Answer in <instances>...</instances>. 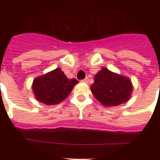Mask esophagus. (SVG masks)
Wrapping results in <instances>:
<instances>
[{
	"label": "esophagus",
	"instance_id": "esophagus-1",
	"mask_svg": "<svg viewBox=\"0 0 160 160\" xmlns=\"http://www.w3.org/2000/svg\"><path fill=\"white\" fill-rule=\"evenodd\" d=\"M82 81H83V82H85V83H87L88 81H89V78H88V77H86V78H85V79H84V80H83Z\"/></svg>",
	"mask_w": 160,
	"mask_h": 160
}]
</instances>
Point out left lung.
<instances>
[{"mask_svg":"<svg viewBox=\"0 0 160 160\" xmlns=\"http://www.w3.org/2000/svg\"><path fill=\"white\" fill-rule=\"evenodd\" d=\"M131 81L128 78L102 68L95 75L90 90L96 99L105 106H116L126 102L132 91Z\"/></svg>","mask_w":160,"mask_h":160,"instance_id":"left-lung-1","label":"left lung"}]
</instances>
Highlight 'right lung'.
<instances>
[{
  "label": "right lung",
  "mask_w": 160,
  "mask_h": 160,
  "mask_svg": "<svg viewBox=\"0 0 160 160\" xmlns=\"http://www.w3.org/2000/svg\"><path fill=\"white\" fill-rule=\"evenodd\" d=\"M78 83L75 79H68L61 69L57 68L33 81V92L39 101L47 105L59 104L71 92Z\"/></svg>",
  "instance_id": "add662e5"
}]
</instances>
